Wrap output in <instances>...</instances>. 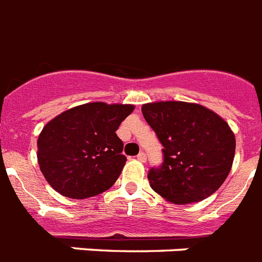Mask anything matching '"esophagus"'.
<instances>
[{
	"label": "esophagus",
	"mask_w": 262,
	"mask_h": 262,
	"mask_svg": "<svg viewBox=\"0 0 262 262\" xmlns=\"http://www.w3.org/2000/svg\"><path fill=\"white\" fill-rule=\"evenodd\" d=\"M137 160H139V162H145V160H147V155H145V154H144V152H140L139 155H137Z\"/></svg>",
	"instance_id": "1"
}]
</instances>
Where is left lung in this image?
Masks as SVG:
<instances>
[{"label":"left lung","instance_id":"1","mask_svg":"<svg viewBox=\"0 0 262 262\" xmlns=\"http://www.w3.org/2000/svg\"><path fill=\"white\" fill-rule=\"evenodd\" d=\"M163 144V166L148 172L151 187L178 205L207 199L231 171L235 135L215 111L199 103L162 100L141 107Z\"/></svg>","mask_w":262,"mask_h":262}]
</instances>
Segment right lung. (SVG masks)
<instances>
[{"mask_svg": "<svg viewBox=\"0 0 262 262\" xmlns=\"http://www.w3.org/2000/svg\"><path fill=\"white\" fill-rule=\"evenodd\" d=\"M133 104L92 102L49 121L38 137V163L59 194L88 199L110 189L126 163L117 129Z\"/></svg>", "mask_w": 262, "mask_h": 262, "instance_id": "right-lung-1", "label": "right lung"}]
</instances>
